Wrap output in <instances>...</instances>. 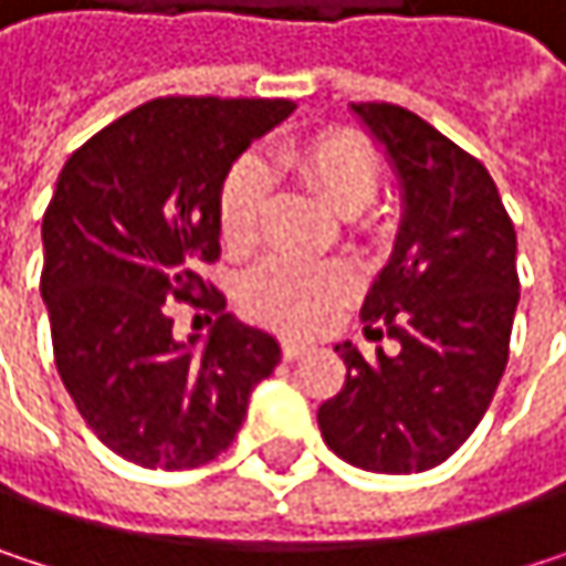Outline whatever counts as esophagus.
I'll return each mask as SVG.
<instances>
[{
	"instance_id": "obj_1",
	"label": "esophagus",
	"mask_w": 566,
	"mask_h": 566,
	"mask_svg": "<svg viewBox=\"0 0 566 566\" xmlns=\"http://www.w3.org/2000/svg\"><path fill=\"white\" fill-rule=\"evenodd\" d=\"M307 350V344H301V340H282V357L284 360H297L301 354Z\"/></svg>"
}]
</instances>
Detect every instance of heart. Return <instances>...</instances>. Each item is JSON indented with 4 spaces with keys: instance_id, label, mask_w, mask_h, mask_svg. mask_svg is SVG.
<instances>
[{
    "instance_id": "heart-1",
    "label": "heart",
    "mask_w": 566,
    "mask_h": 566,
    "mask_svg": "<svg viewBox=\"0 0 566 566\" xmlns=\"http://www.w3.org/2000/svg\"><path fill=\"white\" fill-rule=\"evenodd\" d=\"M279 164L304 179L334 212L360 216L380 192V157L350 130H321L314 137L291 140L279 150ZM269 196V176L259 160H235L219 186V232L226 249L249 252L262 232V212ZM360 287V275L347 259L297 262L272 255L259 262L239 287V301L249 317L284 334L321 331L337 307H344Z\"/></svg>"
}]
</instances>
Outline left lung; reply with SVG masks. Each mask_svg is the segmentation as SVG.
I'll return each mask as SVG.
<instances>
[{
	"instance_id": "8db88e82",
	"label": "left lung",
	"mask_w": 566,
	"mask_h": 566,
	"mask_svg": "<svg viewBox=\"0 0 566 566\" xmlns=\"http://www.w3.org/2000/svg\"><path fill=\"white\" fill-rule=\"evenodd\" d=\"M399 179L394 255L370 284L367 337L399 354L374 360L337 344L347 380L321 402L324 442L350 465L412 475L446 462L479 426L509 364L517 307L514 226L489 170L396 104H350Z\"/></svg>"
}]
</instances>
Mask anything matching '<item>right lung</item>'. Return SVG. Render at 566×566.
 Masks as SVG:
<instances>
[{
	"mask_svg": "<svg viewBox=\"0 0 566 566\" xmlns=\"http://www.w3.org/2000/svg\"><path fill=\"white\" fill-rule=\"evenodd\" d=\"M291 111L160 97L94 134L57 176L42 219L57 374L94 436L134 465L212 462L282 360L279 340L229 314L199 269L219 259L222 176ZM167 300L219 313L210 337L176 342Z\"/></svg>",
	"mask_w": 566,
	"mask_h": 566,
	"instance_id": "obj_1",
	"label": "right lung"
}]
</instances>
